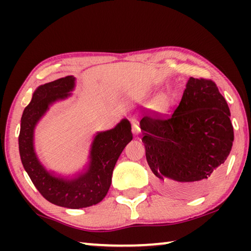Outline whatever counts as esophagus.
Returning a JSON list of instances; mask_svg holds the SVG:
<instances>
[{"label":"esophagus","instance_id":"obj_1","mask_svg":"<svg viewBox=\"0 0 251 251\" xmlns=\"http://www.w3.org/2000/svg\"><path fill=\"white\" fill-rule=\"evenodd\" d=\"M131 130H133V133L135 135H138L141 133V127H139V124L137 121H131Z\"/></svg>","mask_w":251,"mask_h":251}]
</instances>
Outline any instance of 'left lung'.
I'll return each mask as SVG.
<instances>
[{
  "label": "left lung",
  "instance_id": "8db88e82",
  "mask_svg": "<svg viewBox=\"0 0 251 251\" xmlns=\"http://www.w3.org/2000/svg\"><path fill=\"white\" fill-rule=\"evenodd\" d=\"M142 141L157 185L164 192L193 196L209 186L233 142L230 110L211 79L190 77L171 115L142 118Z\"/></svg>",
  "mask_w": 251,
  "mask_h": 251
}]
</instances>
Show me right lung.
I'll use <instances>...</instances> for the list:
<instances>
[{
	"instance_id": "obj_1",
	"label": "right lung",
	"mask_w": 251,
	"mask_h": 251,
	"mask_svg": "<svg viewBox=\"0 0 251 251\" xmlns=\"http://www.w3.org/2000/svg\"><path fill=\"white\" fill-rule=\"evenodd\" d=\"M74 86L75 77L66 76L37 87L21 118L19 150L23 167L42 196L54 205L78 209L103 201L118 157L133 139V134L127 120L113 129L97 133L92 143L87 169L72 179L56 177L46 171L34 151V128L50 105L69 97Z\"/></svg>"
}]
</instances>
